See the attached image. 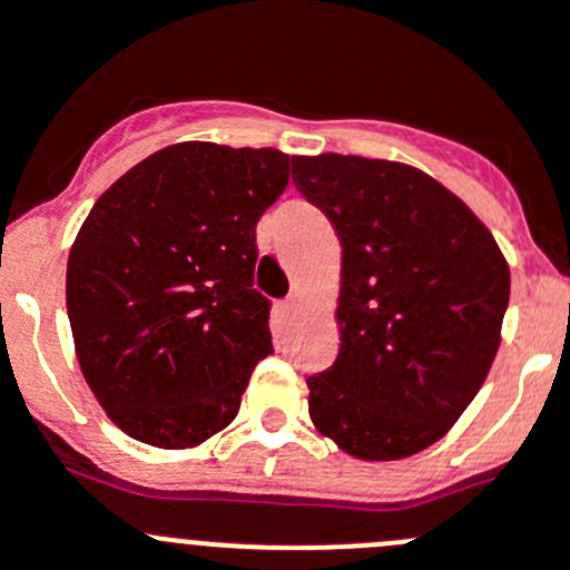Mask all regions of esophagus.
Masks as SVG:
<instances>
[{
	"label": "esophagus",
	"mask_w": 570,
	"mask_h": 570,
	"mask_svg": "<svg viewBox=\"0 0 570 570\" xmlns=\"http://www.w3.org/2000/svg\"><path fill=\"white\" fill-rule=\"evenodd\" d=\"M279 311L285 313V316H291V313L296 311V296H285V299H279Z\"/></svg>",
	"instance_id": "esophagus-1"
}]
</instances>
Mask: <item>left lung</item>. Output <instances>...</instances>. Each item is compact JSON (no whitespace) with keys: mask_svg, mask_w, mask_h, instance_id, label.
Returning a JSON list of instances; mask_svg holds the SVG:
<instances>
[{"mask_svg":"<svg viewBox=\"0 0 570 570\" xmlns=\"http://www.w3.org/2000/svg\"><path fill=\"white\" fill-rule=\"evenodd\" d=\"M294 183L342 239V347L307 379L311 421L362 461L415 455L492 367L509 265L489 228L412 166L327 153L294 158Z\"/></svg>","mask_w":570,"mask_h":570,"instance_id":"left-lung-1","label":"left lung"}]
</instances>
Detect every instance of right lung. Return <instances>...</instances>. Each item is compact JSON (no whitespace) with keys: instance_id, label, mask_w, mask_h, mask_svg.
Here are the masks:
<instances>
[{"instance_id":"obj_1","label":"right lung","mask_w":570,"mask_h":570,"mask_svg":"<svg viewBox=\"0 0 570 570\" xmlns=\"http://www.w3.org/2000/svg\"><path fill=\"white\" fill-rule=\"evenodd\" d=\"M279 149L175 144L115 180L67 263V316L98 404L135 441L197 446L234 421L268 353L257 223L288 186Z\"/></svg>"}]
</instances>
